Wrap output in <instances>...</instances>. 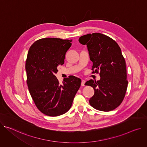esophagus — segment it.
I'll return each mask as SVG.
<instances>
[{
	"label": "esophagus",
	"mask_w": 147,
	"mask_h": 147,
	"mask_svg": "<svg viewBox=\"0 0 147 147\" xmlns=\"http://www.w3.org/2000/svg\"><path fill=\"white\" fill-rule=\"evenodd\" d=\"M85 82H86L85 80H82L81 81V86H85Z\"/></svg>",
	"instance_id": "1"
}]
</instances>
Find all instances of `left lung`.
Returning a JSON list of instances; mask_svg holds the SVG:
<instances>
[{
  "mask_svg": "<svg viewBox=\"0 0 147 147\" xmlns=\"http://www.w3.org/2000/svg\"><path fill=\"white\" fill-rule=\"evenodd\" d=\"M78 40L87 45L93 63L92 73H99L100 77L99 81L90 80L85 84L94 90L90 104L100 111L115 109L123 102L128 85L125 61L120 47L112 38L96 32L81 36Z\"/></svg>",
  "mask_w": 147,
  "mask_h": 147,
  "instance_id": "obj_1",
  "label": "left lung"
}]
</instances>
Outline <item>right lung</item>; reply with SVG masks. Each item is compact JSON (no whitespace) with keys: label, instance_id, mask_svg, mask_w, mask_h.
Segmentation results:
<instances>
[{"label":"right lung","instance_id":"right-lung-1","mask_svg":"<svg viewBox=\"0 0 147 147\" xmlns=\"http://www.w3.org/2000/svg\"><path fill=\"white\" fill-rule=\"evenodd\" d=\"M72 39L42 38L30 47L26 62L27 83L36 108L49 116L66 113L80 87L81 80L75 76L60 83L55 76L57 66L64 64Z\"/></svg>","mask_w":147,"mask_h":147}]
</instances>
